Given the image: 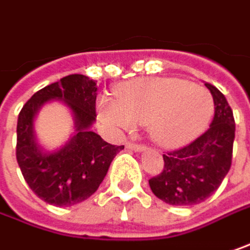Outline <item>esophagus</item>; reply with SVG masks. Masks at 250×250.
<instances>
[{
	"label": "esophagus",
	"mask_w": 250,
	"mask_h": 250,
	"mask_svg": "<svg viewBox=\"0 0 250 250\" xmlns=\"http://www.w3.org/2000/svg\"><path fill=\"white\" fill-rule=\"evenodd\" d=\"M128 149H131V150H135V152H142L146 149V146L145 145H141V144H135V142H126L125 145Z\"/></svg>",
	"instance_id": "esophagus-1"
}]
</instances>
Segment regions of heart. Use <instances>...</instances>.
<instances>
[{"instance_id":"b5f03b06","label":"heart","mask_w":250,"mask_h":250,"mask_svg":"<svg viewBox=\"0 0 250 250\" xmlns=\"http://www.w3.org/2000/svg\"><path fill=\"white\" fill-rule=\"evenodd\" d=\"M117 101L101 98V118L118 129L135 124L147 125L153 141L176 146L195 138L214 111L211 94L204 87L181 79L152 77L121 84Z\"/></svg>"}]
</instances>
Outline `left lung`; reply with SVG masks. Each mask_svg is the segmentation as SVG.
Returning a JSON list of instances; mask_svg holds the SVG:
<instances>
[{"label":"left lung","mask_w":250,"mask_h":250,"mask_svg":"<svg viewBox=\"0 0 250 250\" xmlns=\"http://www.w3.org/2000/svg\"><path fill=\"white\" fill-rule=\"evenodd\" d=\"M214 100L209 128L193 142L163 155V170L149 180L157 198L171 206H195L214 193L232 165L235 119L225 95L206 83Z\"/></svg>","instance_id":"8db88e82"}]
</instances>
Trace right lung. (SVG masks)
Instances as JSON below:
<instances>
[{
	"label": "right lung",
	"instance_id": "obj_1",
	"mask_svg": "<svg viewBox=\"0 0 250 250\" xmlns=\"http://www.w3.org/2000/svg\"><path fill=\"white\" fill-rule=\"evenodd\" d=\"M52 98L68 103L78 133L63 149L43 154L34 142L33 118ZM97 83L83 74H70L35 93L22 106L17 125V160L31 190L56 207L79 204L93 195L104 180L112 159L124 146L105 142L90 131L95 119Z\"/></svg>",
	"mask_w": 250,
	"mask_h": 250
}]
</instances>
